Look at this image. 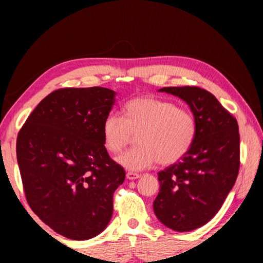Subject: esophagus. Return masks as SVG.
Masks as SVG:
<instances>
[{
	"mask_svg": "<svg viewBox=\"0 0 263 263\" xmlns=\"http://www.w3.org/2000/svg\"><path fill=\"white\" fill-rule=\"evenodd\" d=\"M140 176H141L140 174H137V173H133V172L126 173V179L127 180H136V179H139Z\"/></svg>",
	"mask_w": 263,
	"mask_h": 263,
	"instance_id": "esophagus-1",
	"label": "esophagus"
}]
</instances>
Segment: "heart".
<instances>
[{
	"label": "heart",
	"instance_id": "obj_1",
	"mask_svg": "<svg viewBox=\"0 0 263 263\" xmlns=\"http://www.w3.org/2000/svg\"><path fill=\"white\" fill-rule=\"evenodd\" d=\"M123 118L106 116L102 124L105 149L117 154L137 135L138 146L116 159L128 171H142L160 164H172L188 153L196 136L193 114L173 102L144 96L128 101L122 109Z\"/></svg>",
	"mask_w": 263,
	"mask_h": 263
}]
</instances>
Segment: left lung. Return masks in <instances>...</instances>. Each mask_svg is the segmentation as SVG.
Listing matches in <instances>:
<instances>
[{
  "instance_id": "8db88e82",
  "label": "left lung",
  "mask_w": 263,
  "mask_h": 263,
  "mask_svg": "<svg viewBox=\"0 0 263 263\" xmlns=\"http://www.w3.org/2000/svg\"><path fill=\"white\" fill-rule=\"evenodd\" d=\"M189 105L196 121L193 145L179 162L158 173L153 202L158 219L173 231L188 232L205 225L219 211L239 172L237 119L211 92L198 87H164Z\"/></svg>"
}]
</instances>
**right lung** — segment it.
<instances>
[{"label": "right lung", "instance_id": "1", "mask_svg": "<svg viewBox=\"0 0 263 263\" xmlns=\"http://www.w3.org/2000/svg\"><path fill=\"white\" fill-rule=\"evenodd\" d=\"M116 95L102 87L53 91L17 137V162L30 208L68 239L88 240L103 232L112 217L115 190L125 180L101 132Z\"/></svg>", "mask_w": 263, "mask_h": 263}]
</instances>
